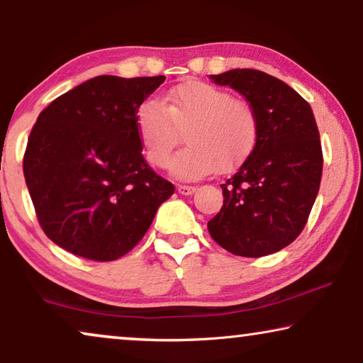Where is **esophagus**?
I'll use <instances>...</instances> for the list:
<instances>
[{
    "label": "esophagus",
    "mask_w": 363,
    "mask_h": 363,
    "mask_svg": "<svg viewBox=\"0 0 363 363\" xmlns=\"http://www.w3.org/2000/svg\"><path fill=\"white\" fill-rule=\"evenodd\" d=\"M177 190L180 195H193V193L196 191V186H191V185H178Z\"/></svg>",
    "instance_id": "obj_1"
}]
</instances>
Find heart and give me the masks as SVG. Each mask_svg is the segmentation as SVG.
Segmentation results:
<instances>
[{
	"mask_svg": "<svg viewBox=\"0 0 363 363\" xmlns=\"http://www.w3.org/2000/svg\"><path fill=\"white\" fill-rule=\"evenodd\" d=\"M137 128L150 165L165 168L185 132L186 148L175 155L170 170L193 180L216 170L230 172L256 145L259 122L250 102L226 89L190 81L167 94V102L148 99L137 111Z\"/></svg>",
	"mask_w": 363,
	"mask_h": 363,
	"instance_id": "obj_1",
	"label": "heart"
}]
</instances>
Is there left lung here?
<instances>
[{
  "instance_id": "8db88e82",
  "label": "left lung",
  "mask_w": 363,
  "mask_h": 363,
  "mask_svg": "<svg viewBox=\"0 0 363 363\" xmlns=\"http://www.w3.org/2000/svg\"><path fill=\"white\" fill-rule=\"evenodd\" d=\"M210 79L245 96L259 132L250 157L221 185L225 200L208 231L236 256L272 255L301 235L319 193L324 158L314 113L294 89L262 71L233 69Z\"/></svg>"
}]
</instances>
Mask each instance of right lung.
<instances>
[{"label": "right lung", "mask_w": 363, "mask_h": 363, "mask_svg": "<svg viewBox=\"0 0 363 363\" xmlns=\"http://www.w3.org/2000/svg\"><path fill=\"white\" fill-rule=\"evenodd\" d=\"M163 76H97L39 113L23 172L43 231L72 255L113 261L133 250L175 186L142 155L137 111Z\"/></svg>", "instance_id": "right-lung-1"}]
</instances>
